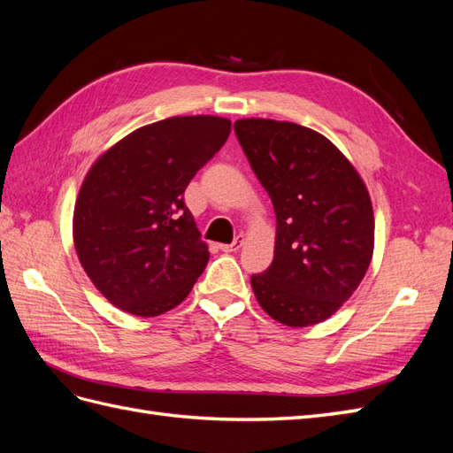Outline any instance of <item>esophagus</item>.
Wrapping results in <instances>:
<instances>
[{
  "mask_svg": "<svg viewBox=\"0 0 453 453\" xmlns=\"http://www.w3.org/2000/svg\"><path fill=\"white\" fill-rule=\"evenodd\" d=\"M242 245H243V236L238 234L234 238V242H232V243H221V245H219V248H221V251H225V253H234V251H238L242 248Z\"/></svg>",
  "mask_w": 453,
  "mask_h": 453,
  "instance_id": "34e87169",
  "label": "esophagus"
}]
</instances>
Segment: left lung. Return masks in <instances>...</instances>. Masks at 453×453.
Segmentation results:
<instances>
[{
    "label": "left lung",
    "instance_id": "8db88e82",
    "mask_svg": "<svg viewBox=\"0 0 453 453\" xmlns=\"http://www.w3.org/2000/svg\"><path fill=\"white\" fill-rule=\"evenodd\" d=\"M234 132L278 221L272 265L251 276L258 304L283 325L321 323L357 289L372 258L368 190L349 160L315 130L242 119Z\"/></svg>",
    "mask_w": 453,
    "mask_h": 453
}]
</instances>
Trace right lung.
<instances>
[{"instance_id":"right-lung-1","label":"right lung","mask_w":453,"mask_h":453,"mask_svg":"<svg viewBox=\"0 0 453 453\" xmlns=\"http://www.w3.org/2000/svg\"><path fill=\"white\" fill-rule=\"evenodd\" d=\"M228 134V119L172 117L128 134L94 162L77 196L73 242L109 303L155 318L187 298L210 251L183 195Z\"/></svg>"}]
</instances>
